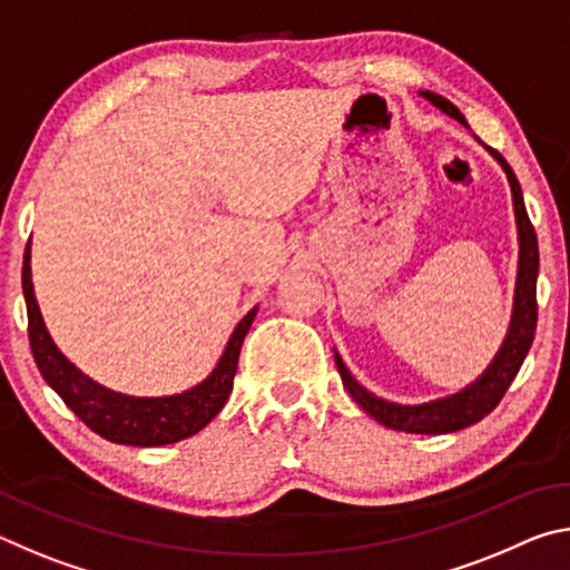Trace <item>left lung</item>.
I'll return each mask as SVG.
<instances>
[{
    "instance_id": "8db88e82",
    "label": "left lung",
    "mask_w": 570,
    "mask_h": 570,
    "mask_svg": "<svg viewBox=\"0 0 570 570\" xmlns=\"http://www.w3.org/2000/svg\"><path fill=\"white\" fill-rule=\"evenodd\" d=\"M422 98H428L435 108L448 112L450 118H455L468 128L462 112L450 100L435 92H422ZM490 156H493L500 166H503L505 176L510 180V190H513V208H515V224H518V240H520V262H518V282H515V304H513V320H510V330L505 334V342L495 354V360L480 377L458 394L442 397L428 404H397L374 397L372 392H366L360 382H356L350 370H346L342 356L334 352L336 370L342 374V382L346 392L352 394L354 402L360 407L382 422L384 428L400 430V432H414V435H445V432H458L462 428L480 422L485 414L498 407V402L503 400L510 382L515 380V374L523 364L525 354L533 344L535 324H538V302H535V282H538V238L535 228L530 224L528 210L523 204V190L515 178L513 168L508 166V160L500 156L498 150L485 146Z\"/></svg>"
}]
</instances>
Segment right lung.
Wrapping results in <instances>:
<instances>
[{"instance_id":"obj_1","label":"right lung","mask_w":570,"mask_h":570,"mask_svg":"<svg viewBox=\"0 0 570 570\" xmlns=\"http://www.w3.org/2000/svg\"><path fill=\"white\" fill-rule=\"evenodd\" d=\"M22 292L27 302V322H30L27 332H30L32 356L40 366L45 382L60 394L67 407L92 432H98L100 438L110 442H118V445L135 448H158L186 440L204 430L224 410L228 394L234 390L240 344H244L250 322L256 316L254 306L230 334L216 370L193 390L170 394V397H130V394L112 392L85 377L55 346L35 298L30 244H27L22 264Z\"/></svg>"}]
</instances>
